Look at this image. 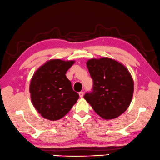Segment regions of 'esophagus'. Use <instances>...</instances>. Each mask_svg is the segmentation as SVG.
I'll return each instance as SVG.
<instances>
[{
  "instance_id": "1",
  "label": "esophagus",
  "mask_w": 160,
  "mask_h": 160,
  "mask_svg": "<svg viewBox=\"0 0 160 160\" xmlns=\"http://www.w3.org/2000/svg\"><path fill=\"white\" fill-rule=\"evenodd\" d=\"M78 94H79V97H84V92L83 91H81V92H79V93H78Z\"/></svg>"
}]
</instances>
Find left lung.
Segmentation results:
<instances>
[{"mask_svg":"<svg viewBox=\"0 0 160 160\" xmlns=\"http://www.w3.org/2000/svg\"><path fill=\"white\" fill-rule=\"evenodd\" d=\"M93 78V91L84 99L105 120L119 117L132 99L134 82L124 65L110 58H92L86 63Z\"/></svg>","mask_w":160,"mask_h":160,"instance_id":"1","label":"left lung"}]
</instances>
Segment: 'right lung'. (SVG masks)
Returning a JSON list of instances; mask_svg holds the SVG:
<instances>
[{
	"label": "right lung",
	"mask_w": 160,
	"mask_h": 160,
	"mask_svg": "<svg viewBox=\"0 0 160 160\" xmlns=\"http://www.w3.org/2000/svg\"><path fill=\"white\" fill-rule=\"evenodd\" d=\"M75 61L52 59L39 67L30 83L33 106L43 118L58 121L70 111L78 96L72 90L66 72Z\"/></svg>",
	"instance_id": "add662e5"
}]
</instances>
